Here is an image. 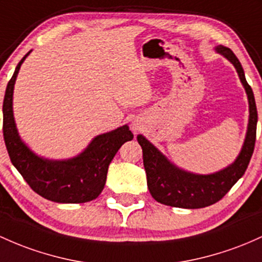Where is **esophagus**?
I'll use <instances>...</instances> for the list:
<instances>
[{
  "instance_id": "34e87169",
  "label": "esophagus",
  "mask_w": 262,
  "mask_h": 262,
  "mask_svg": "<svg viewBox=\"0 0 262 262\" xmlns=\"http://www.w3.org/2000/svg\"><path fill=\"white\" fill-rule=\"evenodd\" d=\"M133 130H136V132L138 130V126L137 125H133Z\"/></svg>"
}]
</instances>
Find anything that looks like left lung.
Segmentation results:
<instances>
[{"label":"left lung","instance_id":"obj_1","mask_svg":"<svg viewBox=\"0 0 262 262\" xmlns=\"http://www.w3.org/2000/svg\"><path fill=\"white\" fill-rule=\"evenodd\" d=\"M216 51L235 66L241 83L248 93L250 118L245 143L237 159L226 169L210 175H196L177 168L144 137L138 136V143L143 149V164L148 189L151 196L164 205L184 209H200L212 205L223 199L234 184L243 177L254 153L257 124V109L254 93L246 82L241 63L234 52L224 46H219Z\"/></svg>","mask_w":262,"mask_h":262}]
</instances>
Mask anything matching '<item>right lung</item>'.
Wrapping results in <instances>:
<instances>
[{"label":"right lung","instance_id":"1","mask_svg":"<svg viewBox=\"0 0 262 262\" xmlns=\"http://www.w3.org/2000/svg\"><path fill=\"white\" fill-rule=\"evenodd\" d=\"M17 64L6 88L4 99V139L14 168L33 191L56 203H87L102 192L107 180L108 166L118 149L133 139L128 125H123L92 140L78 157L63 162H52L33 154L19 139L12 112L13 85L22 62Z\"/></svg>","mask_w":262,"mask_h":262}]
</instances>
